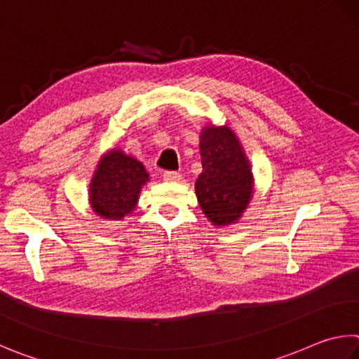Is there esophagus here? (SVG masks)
<instances>
[{"instance_id": "1", "label": "esophagus", "mask_w": 359, "mask_h": 359, "mask_svg": "<svg viewBox=\"0 0 359 359\" xmlns=\"http://www.w3.org/2000/svg\"><path fill=\"white\" fill-rule=\"evenodd\" d=\"M163 179L166 182H179L180 180V174L179 172H174V171H166L163 174Z\"/></svg>"}]
</instances>
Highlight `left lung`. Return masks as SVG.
Instances as JSON below:
<instances>
[{"mask_svg": "<svg viewBox=\"0 0 359 359\" xmlns=\"http://www.w3.org/2000/svg\"><path fill=\"white\" fill-rule=\"evenodd\" d=\"M202 172L194 193L202 213L213 226L236 224L252 199L254 175L250 158L233 130L208 122L201 128Z\"/></svg>", "mask_w": 359, "mask_h": 359, "instance_id": "obj_1", "label": "left lung"}]
</instances>
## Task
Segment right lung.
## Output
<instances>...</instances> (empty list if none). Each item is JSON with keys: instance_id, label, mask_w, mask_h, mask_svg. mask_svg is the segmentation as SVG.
Listing matches in <instances>:
<instances>
[{"instance_id": "add662e5", "label": "right lung", "mask_w": 359, "mask_h": 359, "mask_svg": "<svg viewBox=\"0 0 359 359\" xmlns=\"http://www.w3.org/2000/svg\"><path fill=\"white\" fill-rule=\"evenodd\" d=\"M149 179L138 158L119 147L109 149L97 163L89 182V205L103 221H122L133 213Z\"/></svg>"}]
</instances>
